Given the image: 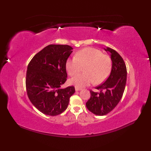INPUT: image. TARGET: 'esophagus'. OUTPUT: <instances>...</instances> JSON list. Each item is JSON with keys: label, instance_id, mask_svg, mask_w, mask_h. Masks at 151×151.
I'll return each instance as SVG.
<instances>
[{"label": "esophagus", "instance_id": "obj_1", "mask_svg": "<svg viewBox=\"0 0 151 151\" xmlns=\"http://www.w3.org/2000/svg\"><path fill=\"white\" fill-rule=\"evenodd\" d=\"M81 88H76V87H75V90L76 91H80V90H81Z\"/></svg>", "mask_w": 151, "mask_h": 151}]
</instances>
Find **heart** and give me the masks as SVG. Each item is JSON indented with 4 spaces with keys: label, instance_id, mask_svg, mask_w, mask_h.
I'll list each match as a JSON object with an SVG mask.
<instances>
[{
    "label": "heart",
    "instance_id": "1",
    "mask_svg": "<svg viewBox=\"0 0 151 151\" xmlns=\"http://www.w3.org/2000/svg\"><path fill=\"white\" fill-rule=\"evenodd\" d=\"M85 67L83 71L69 81L70 84L76 88H84L95 82L100 84L110 75L111 60L110 57L103 54L101 50L92 47H87L78 50L75 57L69 58L65 63V68L70 76L76 75Z\"/></svg>",
    "mask_w": 151,
    "mask_h": 151
}]
</instances>
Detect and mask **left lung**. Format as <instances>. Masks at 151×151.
Wrapping results in <instances>:
<instances>
[{"instance_id": "obj_1", "label": "left lung", "mask_w": 151, "mask_h": 151, "mask_svg": "<svg viewBox=\"0 0 151 151\" xmlns=\"http://www.w3.org/2000/svg\"><path fill=\"white\" fill-rule=\"evenodd\" d=\"M110 53L111 70L106 81L95 89L100 92L90 90L91 97L86 102V107L93 114L105 115L118 104L122 98L127 82V67L123 59L115 50L107 47Z\"/></svg>"}]
</instances>
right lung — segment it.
Wrapping results in <instances>:
<instances>
[{"label": "right lung", "instance_id": "add662e5", "mask_svg": "<svg viewBox=\"0 0 151 151\" xmlns=\"http://www.w3.org/2000/svg\"><path fill=\"white\" fill-rule=\"evenodd\" d=\"M73 48L49 45L37 53L28 65L26 89L28 99L38 110L56 116L65 111L75 92L74 86L61 89L67 81L65 63Z\"/></svg>", "mask_w": 151, "mask_h": 151}]
</instances>
